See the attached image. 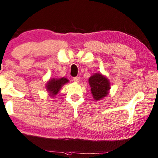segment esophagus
Returning a JSON list of instances; mask_svg holds the SVG:
<instances>
[{
  "mask_svg": "<svg viewBox=\"0 0 158 158\" xmlns=\"http://www.w3.org/2000/svg\"><path fill=\"white\" fill-rule=\"evenodd\" d=\"M73 80H74V81L77 82V83H78V82L80 81V77H75L73 78Z\"/></svg>",
  "mask_w": 158,
  "mask_h": 158,
  "instance_id": "34e87169",
  "label": "esophagus"
}]
</instances>
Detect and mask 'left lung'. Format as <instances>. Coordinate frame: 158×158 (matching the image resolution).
I'll return each mask as SVG.
<instances>
[{"label": "left lung", "instance_id": "1", "mask_svg": "<svg viewBox=\"0 0 158 158\" xmlns=\"http://www.w3.org/2000/svg\"><path fill=\"white\" fill-rule=\"evenodd\" d=\"M91 94L96 101L101 100L108 94L110 83L106 77L101 74H95L89 78Z\"/></svg>", "mask_w": 158, "mask_h": 158}]
</instances>
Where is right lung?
<instances>
[{
  "mask_svg": "<svg viewBox=\"0 0 158 158\" xmlns=\"http://www.w3.org/2000/svg\"><path fill=\"white\" fill-rule=\"evenodd\" d=\"M67 82L68 80L64 77L61 79H52L47 82L46 89L51 96H54L58 93L61 87Z\"/></svg>",
  "mask_w": 158,
  "mask_h": 158,
  "instance_id": "add662e5",
  "label": "right lung"
}]
</instances>
